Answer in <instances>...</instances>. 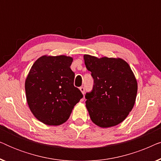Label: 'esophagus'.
I'll list each match as a JSON object with an SVG mask.
<instances>
[{"label":"esophagus","mask_w":161,"mask_h":161,"mask_svg":"<svg viewBox=\"0 0 161 161\" xmlns=\"http://www.w3.org/2000/svg\"><path fill=\"white\" fill-rule=\"evenodd\" d=\"M80 92H82V94H84V93H85V88L84 87H80Z\"/></svg>","instance_id":"esophagus-1"}]
</instances>
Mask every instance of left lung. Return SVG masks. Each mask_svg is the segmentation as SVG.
<instances>
[{
	"label": "left lung",
	"mask_w": 161,
	"mask_h": 161,
	"mask_svg": "<svg viewBox=\"0 0 161 161\" xmlns=\"http://www.w3.org/2000/svg\"><path fill=\"white\" fill-rule=\"evenodd\" d=\"M86 69L92 72L94 85L85 97L90 118L100 127L123 122L136 102L138 85L130 67L122 58L83 56Z\"/></svg>",
	"instance_id": "obj_1"
}]
</instances>
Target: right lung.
<instances>
[{
  "label": "right lung",
  "instance_id": "1",
  "mask_svg": "<svg viewBox=\"0 0 161 161\" xmlns=\"http://www.w3.org/2000/svg\"><path fill=\"white\" fill-rule=\"evenodd\" d=\"M72 57L43 56L35 61L25 80L31 111L47 125H59L69 119L83 94L74 86Z\"/></svg>",
  "mask_w": 161,
  "mask_h": 161
}]
</instances>
